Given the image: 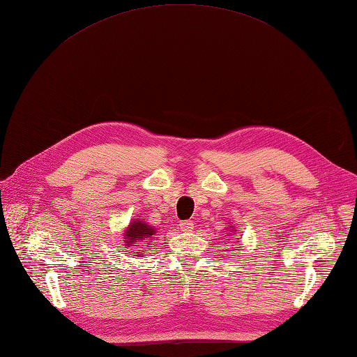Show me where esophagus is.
I'll list each match as a JSON object with an SVG mask.
<instances>
[{
    "label": "esophagus",
    "instance_id": "esophagus-1",
    "mask_svg": "<svg viewBox=\"0 0 357 357\" xmlns=\"http://www.w3.org/2000/svg\"><path fill=\"white\" fill-rule=\"evenodd\" d=\"M179 228L181 231H184V233H190V231L195 228V223L193 220H182L179 222Z\"/></svg>",
    "mask_w": 357,
    "mask_h": 357
}]
</instances>
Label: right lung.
I'll return each instance as SVG.
<instances>
[{
	"mask_svg": "<svg viewBox=\"0 0 357 357\" xmlns=\"http://www.w3.org/2000/svg\"><path fill=\"white\" fill-rule=\"evenodd\" d=\"M155 236V228L147 225V223L141 222V220H134L130 225L124 231V238H126V246L129 248H135V246H144L146 250L147 246L146 243L151 242L152 237ZM140 245H138L137 243Z\"/></svg>",
	"mask_w": 357,
	"mask_h": 357,
	"instance_id": "obj_1",
	"label": "right lung"
}]
</instances>
